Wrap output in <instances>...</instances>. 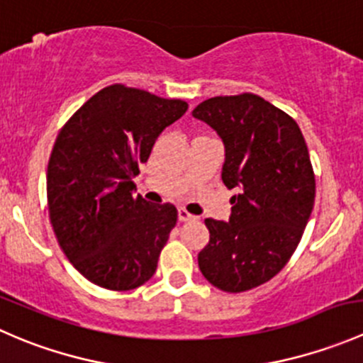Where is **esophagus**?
<instances>
[{
	"mask_svg": "<svg viewBox=\"0 0 363 363\" xmlns=\"http://www.w3.org/2000/svg\"><path fill=\"white\" fill-rule=\"evenodd\" d=\"M177 218L181 223H186V221H191V219H195V216H191L188 211H184V208H179Z\"/></svg>",
	"mask_w": 363,
	"mask_h": 363,
	"instance_id": "obj_1",
	"label": "esophagus"
}]
</instances>
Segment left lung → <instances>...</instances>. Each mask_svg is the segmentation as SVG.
Returning <instances> with one entry per match:
<instances>
[{
	"instance_id": "1",
	"label": "left lung",
	"mask_w": 363,
	"mask_h": 363,
	"mask_svg": "<svg viewBox=\"0 0 363 363\" xmlns=\"http://www.w3.org/2000/svg\"><path fill=\"white\" fill-rule=\"evenodd\" d=\"M193 117L219 135L221 179L237 189L228 221L205 219L199 267L216 288L240 294L272 279L302 239L316 193L309 151L298 124L256 94L208 98Z\"/></svg>"
}]
</instances>
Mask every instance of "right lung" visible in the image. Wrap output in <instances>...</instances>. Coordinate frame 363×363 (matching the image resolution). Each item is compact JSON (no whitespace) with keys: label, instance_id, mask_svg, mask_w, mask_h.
I'll list each match as a JSON object with an SVG mask.
<instances>
[{"label":"right lung","instance_id":"add662e5","mask_svg":"<svg viewBox=\"0 0 363 363\" xmlns=\"http://www.w3.org/2000/svg\"><path fill=\"white\" fill-rule=\"evenodd\" d=\"M186 111L182 100L113 84L61 128L47 167L50 223L91 283L126 291L155 276L177 208L135 196L133 177L161 131Z\"/></svg>","mask_w":363,"mask_h":363}]
</instances>
